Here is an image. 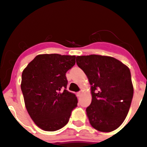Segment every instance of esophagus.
I'll list each match as a JSON object with an SVG mask.
<instances>
[{
    "instance_id": "esophagus-1",
    "label": "esophagus",
    "mask_w": 147,
    "mask_h": 147,
    "mask_svg": "<svg viewBox=\"0 0 147 147\" xmlns=\"http://www.w3.org/2000/svg\"><path fill=\"white\" fill-rule=\"evenodd\" d=\"M81 94H82V92H78L77 93V96H81Z\"/></svg>"
}]
</instances>
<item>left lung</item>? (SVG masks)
<instances>
[{"mask_svg":"<svg viewBox=\"0 0 147 147\" xmlns=\"http://www.w3.org/2000/svg\"><path fill=\"white\" fill-rule=\"evenodd\" d=\"M77 64L91 85L86 114L93 128L110 132L121 126L129 110L134 87L129 68L112 57L77 56Z\"/></svg>","mask_w":147,"mask_h":147,"instance_id":"1","label":"left lung"}]
</instances>
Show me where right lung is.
I'll list each match as a JSON object with an SVG mask.
<instances>
[{"instance_id": "add662e5", "label": "right lung", "mask_w": 147, "mask_h": 147, "mask_svg": "<svg viewBox=\"0 0 147 147\" xmlns=\"http://www.w3.org/2000/svg\"><path fill=\"white\" fill-rule=\"evenodd\" d=\"M75 55H38L23 70L21 90L30 117L38 127L54 131L64 127L77 105L75 94L66 90V73Z\"/></svg>"}]
</instances>
